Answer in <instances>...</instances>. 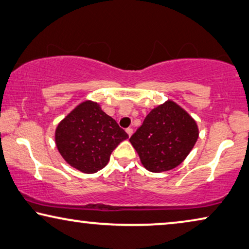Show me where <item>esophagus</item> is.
I'll return each instance as SVG.
<instances>
[{"label": "esophagus", "instance_id": "obj_1", "mask_svg": "<svg viewBox=\"0 0 249 249\" xmlns=\"http://www.w3.org/2000/svg\"><path fill=\"white\" fill-rule=\"evenodd\" d=\"M125 131H127L128 136L130 137V136L132 135V133H133V129H132V128H127V129H125Z\"/></svg>", "mask_w": 249, "mask_h": 249}]
</instances>
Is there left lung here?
<instances>
[{
  "label": "left lung",
  "mask_w": 249,
  "mask_h": 249,
  "mask_svg": "<svg viewBox=\"0 0 249 249\" xmlns=\"http://www.w3.org/2000/svg\"><path fill=\"white\" fill-rule=\"evenodd\" d=\"M197 137L196 122L181 107L167 101L150 111L129 140L143 166L160 173L178 166L192 150Z\"/></svg>",
  "instance_id": "8db88e82"
}]
</instances>
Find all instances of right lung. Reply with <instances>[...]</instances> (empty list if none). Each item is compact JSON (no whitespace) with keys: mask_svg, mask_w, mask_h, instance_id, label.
<instances>
[{"mask_svg":"<svg viewBox=\"0 0 249 249\" xmlns=\"http://www.w3.org/2000/svg\"><path fill=\"white\" fill-rule=\"evenodd\" d=\"M114 119L98 103L85 101L60 121L56 129V146L71 166L86 174L102 169L116 147L128 138Z\"/></svg>","mask_w":249,"mask_h":249,"instance_id":"right-lung-1","label":"right lung"}]
</instances>
